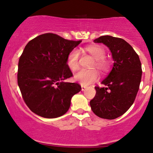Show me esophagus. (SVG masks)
Returning a JSON list of instances; mask_svg holds the SVG:
<instances>
[{"label":"esophagus","mask_w":153,"mask_h":153,"mask_svg":"<svg viewBox=\"0 0 153 153\" xmlns=\"http://www.w3.org/2000/svg\"><path fill=\"white\" fill-rule=\"evenodd\" d=\"M86 86H85V85H81V90H82V91H85V88H86Z\"/></svg>","instance_id":"esophagus-1"}]
</instances>
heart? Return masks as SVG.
Masks as SVG:
<instances>
[{"label": "heart", "mask_w": 153, "mask_h": 153, "mask_svg": "<svg viewBox=\"0 0 153 153\" xmlns=\"http://www.w3.org/2000/svg\"><path fill=\"white\" fill-rule=\"evenodd\" d=\"M84 51L88 53L94 59L93 67L100 71H106L109 68V62L104 58V48L99 45H91L84 47ZM79 52L77 50L71 51L67 58V64L72 71H75L79 68ZM99 78V73L96 70H81L75 75V80L81 85H88L96 81Z\"/></svg>", "instance_id": "1"}]
</instances>
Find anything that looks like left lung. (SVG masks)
<instances>
[{
  "label": "left lung",
  "instance_id": "8db88e82",
  "mask_svg": "<svg viewBox=\"0 0 153 153\" xmlns=\"http://www.w3.org/2000/svg\"><path fill=\"white\" fill-rule=\"evenodd\" d=\"M111 52L114 65L101 83L106 87H95L96 94L90 101L93 112L106 119L118 118L134 103L142 78V65L138 54L125 40L111 36L94 39Z\"/></svg>",
  "mask_w": 153,
  "mask_h": 153
}]
</instances>
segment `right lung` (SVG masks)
<instances>
[{
    "mask_svg": "<svg viewBox=\"0 0 153 153\" xmlns=\"http://www.w3.org/2000/svg\"><path fill=\"white\" fill-rule=\"evenodd\" d=\"M81 42L47 33L26 45L19 58L17 79L23 99L34 114L53 119L69 109L72 97L81 86L63 81L73 76L67 58Z\"/></svg>",
    "mask_w": 153,
    "mask_h": 153,
    "instance_id": "1",
    "label": "right lung"
}]
</instances>
